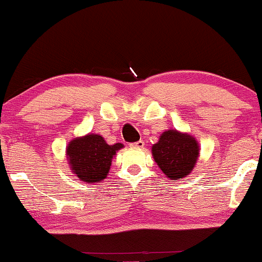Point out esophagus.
<instances>
[{
  "instance_id": "1",
  "label": "esophagus",
  "mask_w": 262,
  "mask_h": 262,
  "mask_svg": "<svg viewBox=\"0 0 262 262\" xmlns=\"http://www.w3.org/2000/svg\"><path fill=\"white\" fill-rule=\"evenodd\" d=\"M144 146V141L143 140H138L135 141V143H132L130 144V148H135V149H140Z\"/></svg>"
}]
</instances>
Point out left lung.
<instances>
[{"label":"left lung","instance_id":"obj_1","mask_svg":"<svg viewBox=\"0 0 262 262\" xmlns=\"http://www.w3.org/2000/svg\"><path fill=\"white\" fill-rule=\"evenodd\" d=\"M151 152L166 177L181 180L193 170L200 156V145L188 133L170 129L160 135L158 143L152 145Z\"/></svg>","mask_w":262,"mask_h":262}]
</instances>
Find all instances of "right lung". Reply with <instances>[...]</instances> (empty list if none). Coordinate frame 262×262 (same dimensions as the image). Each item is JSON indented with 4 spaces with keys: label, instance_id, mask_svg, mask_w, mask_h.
I'll use <instances>...</instances> for the list:
<instances>
[{
    "label": "right lung",
    "instance_id": "add662e5",
    "mask_svg": "<svg viewBox=\"0 0 262 262\" xmlns=\"http://www.w3.org/2000/svg\"><path fill=\"white\" fill-rule=\"evenodd\" d=\"M122 148L121 143L108 145L100 134H87L69 143L66 156L71 172L81 181L100 182L107 177L113 156Z\"/></svg>",
    "mask_w": 262,
    "mask_h": 262
}]
</instances>
